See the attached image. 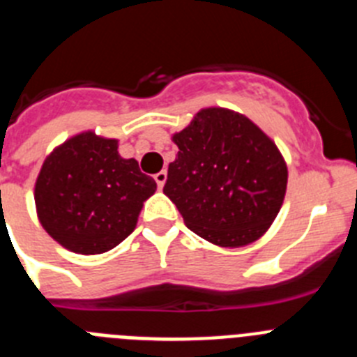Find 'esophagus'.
Wrapping results in <instances>:
<instances>
[{
  "label": "esophagus",
  "instance_id": "esophagus-1",
  "mask_svg": "<svg viewBox=\"0 0 357 357\" xmlns=\"http://www.w3.org/2000/svg\"><path fill=\"white\" fill-rule=\"evenodd\" d=\"M153 178H155V182H157V185H159V189H162V185L166 184V178H168V173H166L162 169V172L157 173V175L153 176Z\"/></svg>",
  "mask_w": 357,
  "mask_h": 357
}]
</instances>
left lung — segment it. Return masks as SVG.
Masks as SVG:
<instances>
[{"label": "left lung", "mask_w": 357, "mask_h": 357, "mask_svg": "<svg viewBox=\"0 0 357 357\" xmlns=\"http://www.w3.org/2000/svg\"><path fill=\"white\" fill-rule=\"evenodd\" d=\"M178 153L164 195L188 229L218 247L254 243L284 202L288 168L279 148L247 116L222 107L197 112L173 135Z\"/></svg>", "instance_id": "obj_1"}]
</instances>
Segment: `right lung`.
<instances>
[{"instance_id":"right-lung-1","label":"right lung","mask_w":357,"mask_h":357,"mask_svg":"<svg viewBox=\"0 0 357 357\" xmlns=\"http://www.w3.org/2000/svg\"><path fill=\"white\" fill-rule=\"evenodd\" d=\"M155 189L137 160L119 155L118 141L82 132L44 160L36 182L37 216L68 250L103 254L134 232Z\"/></svg>"}]
</instances>
